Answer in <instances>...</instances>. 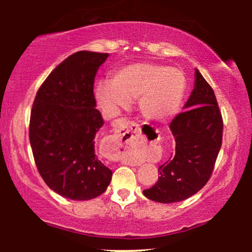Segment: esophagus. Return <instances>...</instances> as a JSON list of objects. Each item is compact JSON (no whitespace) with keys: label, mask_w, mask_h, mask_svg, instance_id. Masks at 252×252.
I'll return each instance as SVG.
<instances>
[{"label":"esophagus","mask_w":252,"mask_h":252,"mask_svg":"<svg viewBox=\"0 0 252 252\" xmlns=\"http://www.w3.org/2000/svg\"><path fill=\"white\" fill-rule=\"evenodd\" d=\"M135 130L136 127L134 124L129 123L126 119L119 120V123L117 124L115 134L108 139V144L111 148L110 157L112 160L129 163L130 154H132L129 147L134 140Z\"/></svg>","instance_id":"1"}]
</instances>
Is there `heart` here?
Here are the masks:
<instances>
[{
	"label": "heart",
	"mask_w": 252,
	"mask_h": 252,
	"mask_svg": "<svg viewBox=\"0 0 252 252\" xmlns=\"http://www.w3.org/2000/svg\"><path fill=\"white\" fill-rule=\"evenodd\" d=\"M186 78L180 70L156 63H135L117 70L112 80L96 86V98L105 111L128 108L139 99V108L147 119L166 122L180 108Z\"/></svg>",
	"instance_id": "obj_1"
}]
</instances>
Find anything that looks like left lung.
Listing matches in <instances>:
<instances>
[{"label":"left lung","mask_w":252,"mask_h":252,"mask_svg":"<svg viewBox=\"0 0 252 252\" xmlns=\"http://www.w3.org/2000/svg\"><path fill=\"white\" fill-rule=\"evenodd\" d=\"M195 85L185 111L170 124L175 151L158 168L159 177L143 195L158 203H175L195 195L211 177L221 148L222 119L213 89L195 68Z\"/></svg>","instance_id":"obj_1"}]
</instances>
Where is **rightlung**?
<instances>
[{
  "label": "right lung",
  "mask_w": 252,
  "mask_h": 252,
  "mask_svg": "<svg viewBox=\"0 0 252 252\" xmlns=\"http://www.w3.org/2000/svg\"><path fill=\"white\" fill-rule=\"evenodd\" d=\"M109 54L78 51L58 65L34 99L30 142L39 173L51 190L75 201L103 194L112 171L95 155L104 125L96 108L94 82Z\"/></svg>",
  "instance_id": "1"
}]
</instances>
